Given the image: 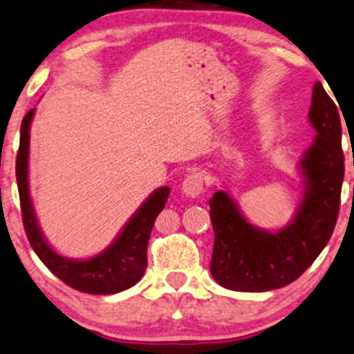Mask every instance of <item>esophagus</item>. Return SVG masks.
<instances>
[{"label":"esophagus","mask_w":354,"mask_h":354,"mask_svg":"<svg viewBox=\"0 0 354 354\" xmlns=\"http://www.w3.org/2000/svg\"><path fill=\"white\" fill-rule=\"evenodd\" d=\"M203 189H204V176L201 172H198V170L187 174L184 178V182H182V191H184V194L187 196V198H198V196L203 192Z\"/></svg>","instance_id":"obj_1"}]
</instances>
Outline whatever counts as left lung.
Segmentation results:
<instances>
[{
  "label": "left lung",
  "instance_id": "1",
  "mask_svg": "<svg viewBox=\"0 0 354 354\" xmlns=\"http://www.w3.org/2000/svg\"><path fill=\"white\" fill-rule=\"evenodd\" d=\"M308 121L315 141L301 158L305 194L288 227L266 232L243 218L225 191L209 199L214 247L209 271L233 291H269L300 278L319 257L336 227L344 178L341 119L322 83L313 85Z\"/></svg>",
  "mask_w": 354,
  "mask_h": 354
}]
</instances>
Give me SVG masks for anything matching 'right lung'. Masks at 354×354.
<instances>
[{"label": "right lung", "mask_w": 354, "mask_h": 354, "mask_svg": "<svg viewBox=\"0 0 354 354\" xmlns=\"http://www.w3.org/2000/svg\"><path fill=\"white\" fill-rule=\"evenodd\" d=\"M34 109L27 112L20 127L17 155V184L20 194L24 228L32 249L54 276L75 290L90 295H114L134 286L145 274L147 247L156 216L165 207L170 189L160 187L133 214L115 242L95 257L75 261L59 256L44 239L28 194V145Z\"/></svg>", "instance_id": "1"}]
</instances>
